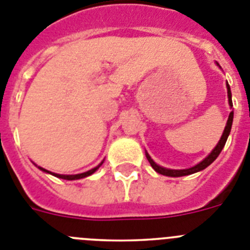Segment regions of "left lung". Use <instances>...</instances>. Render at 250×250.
Masks as SVG:
<instances>
[{"label":"left lung","mask_w":250,"mask_h":250,"mask_svg":"<svg viewBox=\"0 0 250 250\" xmlns=\"http://www.w3.org/2000/svg\"><path fill=\"white\" fill-rule=\"evenodd\" d=\"M227 88H228V99H229V105L230 107H233V102H231V92H230L229 84H227ZM233 117H234V112L231 110L229 114V118H228L227 125H225V129H224V132H223V136H221L220 141H219V143L215 146V148L210 152V155L208 156L206 158H204L200 164L195 165L194 167H190V168H186V170H171V168H165V167H162V166H158V165L156 164V162L153 161L151 157H149V155L146 152V157H147V160H148L149 164H151L152 168H153L156 172L161 173V175H165V176H170V177L186 176V175H191V173L199 172V171L206 168V167L209 166V165H211L212 162L215 161L216 157L220 155L221 149L224 148L228 137H229L230 129H231V125H233Z\"/></svg>","instance_id":"8db88e82"}]
</instances>
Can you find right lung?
I'll use <instances>...</instances> for the list:
<instances>
[{
  "instance_id": "add662e5",
  "label": "right lung",
  "mask_w": 250,
  "mask_h": 250,
  "mask_svg": "<svg viewBox=\"0 0 250 250\" xmlns=\"http://www.w3.org/2000/svg\"><path fill=\"white\" fill-rule=\"evenodd\" d=\"M102 164H103V161H102L101 164H99L97 167H94V168H92V170H89V171H86V172H83V173H78V175H59V173L50 172V171L45 170V168H42V167H40V166H39V168H40L41 171H44V172H47V173H50V175H53V176L59 177V179H64V180H79V179H83V177L90 176L92 173H94L95 171L98 170L99 167L102 166Z\"/></svg>"
}]
</instances>
